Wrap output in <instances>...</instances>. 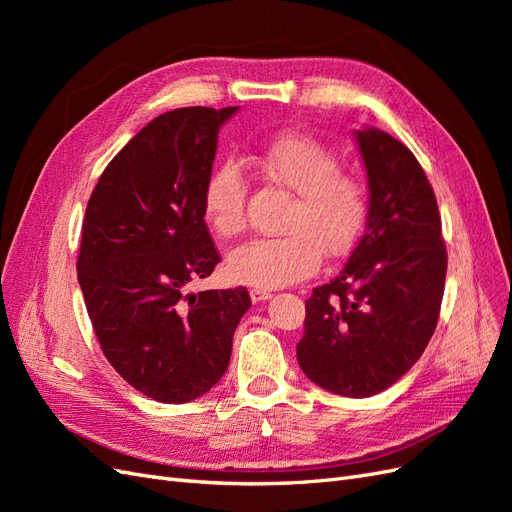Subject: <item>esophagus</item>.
<instances>
[{"label": "esophagus", "instance_id": "esophagus-1", "mask_svg": "<svg viewBox=\"0 0 512 512\" xmlns=\"http://www.w3.org/2000/svg\"><path fill=\"white\" fill-rule=\"evenodd\" d=\"M250 299H252L254 303L267 301V299H271V292L265 290V288H252V290H250Z\"/></svg>", "mask_w": 512, "mask_h": 512}]
</instances>
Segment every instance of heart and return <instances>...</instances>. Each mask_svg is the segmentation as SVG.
<instances>
[{"instance_id": "b5f03b06", "label": "heart", "mask_w": 512, "mask_h": 512, "mask_svg": "<svg viewBox=\"0 0 512 512\" xmlns=\"http://www.w3.org/2000/svg\"><path fill=\"white\" fill-rule=\"evenodd\" d=\"M258 173L294 194L284 220V237L252 239L228 254L232 282L282 288L307 280L320 267L322 252L342 256L359 239L369 211L361 177L339 168L335 149L307 134L271 138L250 158ZM203 211L215 235L235 237L245 226V179L237 164L215 166L203 188Z\"/></svg>"}]
</instances>
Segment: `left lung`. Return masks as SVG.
Segmentation results:
<instances>
[{"instance_id": "left-lung-1", "label": "left lung", "mask_w": 512, "mask_h": 512, "mask_svg": "<svg viewBox=\"0 0 512 512\" xmlns=\"http://www.w3.org/2000/svg\"><path fill=\"white\" fill-rule=\"evenodd\" d=\"M354 136L369 185L365 232L342 273L305 301L297 361L322 389L371 397L421 359L436 331L446 245L436 194L414 153L378 128Z\"/></svg>"}]
</instances>
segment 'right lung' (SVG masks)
<instances>
[{
    "mask_svg": "<svg viewBox=\"0 0 512 512\" xmlns=\"http://www.w3.org/2000/svg\"><path fill=\"white\" fill-rule=\"evenodd\" d=\"M235 113L188 106L149 121L108 162L87 203L76 271L89 320L117 374L162 404L218 384L252 305L243 286L185 294L220 262L203 188L218 132Z\"/></svg>",
    "mask_w": 512,
    "mask_h": 512,
    "instance_id": "obj_1",
    "label": "right lung"
}]
</instances>
